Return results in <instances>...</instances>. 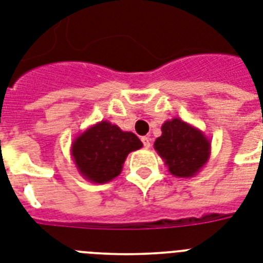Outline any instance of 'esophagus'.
Here are the masks:
<instances>
[{
  "label": "esophagus",
  "instance_id": "esophagus-1",
  "mask_svg": "<svg viewBox=\"0 0 263 263\" xmlns=\"http://www.w3.org/2000/svg\"><path fill=\"white\" fill-rule=\"evenodd\" d=\"M142 142H143V145H144V148H149V145H151L149 138H147V136H143Z\"/></svg>",
  "mask_w": 263,
  "mask_h": 263
}]
</instances>
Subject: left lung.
Here are the masks:
<instances>
[{"label": "left lung", "instance_id": "8db88e82", "mask_svg": "<svg viewBox=\"0 0 263 263\" xmlns=\"http://www.w3.org/2000/svg\"><path fill=\"white\" fill-rule=\"evenodd\" d=\"M154 148L178 178H193L210 159L211 142L199 128L174 118L162 125V136Z\"/></svg>", "mask_w": 263, "mask_h": 263}]
</instances>
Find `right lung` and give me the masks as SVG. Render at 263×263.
Wrapping results in <instances>:
<instances>
[{
    "mask_svg": "<svg viewBox=\"0 0 263 263\" xmlns=\"http://www.w3.org/2000/svg\"><path fill=\"white\" fill-rule=\"evenodd\" d=\"M142 147L135 134L121 131L118 125L103 120L76 136L70 155L84 179L103 184L121 173L129 152Z\"/></svg>",
    "mask_w": 263,
    "mask_h": 263,
    "instance_id": "obj_1",
    "label": "right lung"
}]
</instances>
